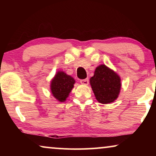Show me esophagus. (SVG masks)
Returning a JSON list of instances; mask_svg holds the SVG:
<instances>
[{"mask_svg":"<svg viewBox=\"0 0 156 156\" xmlns=\"http://www.w3.org/2000/svg\"><path fill=\"white\" fill-rule=\"evenodd\" d=\"M80 83H81V84H84V85H87V84H89V79H88V78H87V79H85V80H80Z\"/></svg>","mask_w":156,"mask_h":156,"instance_id":"obj_1","label":"esophagus"}]
</instances>
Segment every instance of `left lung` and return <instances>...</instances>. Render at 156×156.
<instances>
[{
    "label": "left lung",
    "instance_id": "8db88e82",
    "mask_svg": "<svg viewBox=\"0 0 156 156\" xmlns=\"http://www.w3.org/2000/svg\"><path fill=\"white\" fill-rule=\"evenodd\" d=\"M90 84L96 99L99 103L109 104L118 97L121 89V79L116 73L101 65L95 69L90 78Z\"/></svg>",
    "mask_w": 156,
    "mask_h": 156
}]
</instances>
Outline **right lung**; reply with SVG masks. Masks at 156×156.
<instances>
[{
    "instance_id": "right-lung-1",
    "label": "right lung",
    "mask_w": 156,
    "mask_h": 156,
    "mask_svg": "<svg viewBox=\"0 0 156 156\" xmlns=\"http://www.w3.org/2000/svg\"><path fill=\"white\" fill-rule=\"evenodd\" d=\"M75 81L63 72H58L51 82V91L59 101H65L73 88Z\"/></svg>"
}]
</instances>
